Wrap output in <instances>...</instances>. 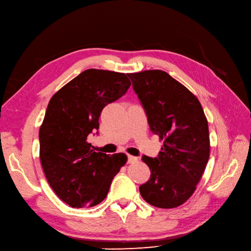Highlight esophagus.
Wrapping results in <instances>:
<instances>
[{
    "label": "esophagus",
    "instance_id": "obj_1",
    "mask_svg": "<svg viewBox=\"0 0 251 251\" xmlns=\"http://www.w3.org/2000/svg\"><path fill=\"white\" fill-rule=\"evenodd\" d=\"M136 161H137V157L136 156L127 155V163H135Z\"/></svg>",
    "mask_w": 251,
    "mask_h": 251
}]
</instances>
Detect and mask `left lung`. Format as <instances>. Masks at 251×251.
I'll use <instances>...</instances> for the list:
<instances>
[{
	"label": "left lung",
	"instance_id": "obj_1",
	"mask_svg": "<svg viewBox=\"0 0 251 251\" xmlns=\"http://www.w3.org/2000/svg\"><path fill=\"white\" fill-rule=\"evenodd\" d=\"M152 133L164 144L157 157L144 155L150 179L139 186L149 204L173 209L194 194L210 156L209 126L199 100L162 70L129 73Z\"/></svg>",
	"mask_w": 251,
	"mask_h": 251
}]
</instances>
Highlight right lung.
Instances as JSON below:
<instances>
[{
    "label": "right lung",
    "mask_w": 251,
    "mask_h": 251,
    "mask_svg": "<svg viewBox=\"0 0 251 251\" xmlns=\"http://www.w3.org/2000/svg\"><path fill=\"white\" fill-rule=\"evenodd\" d=\"M130 85L125 73L87 69L49 102L39 130L40 162L54 193L72 207L104 200L114 176L126 163L125 153L94 151L87 137L99 129L102 109Z\"/></svg>",
    "instance_id": "right-lung-1"
}]
</instances>
